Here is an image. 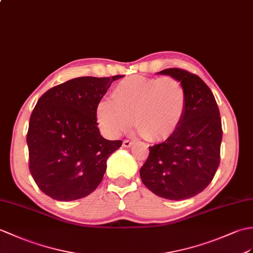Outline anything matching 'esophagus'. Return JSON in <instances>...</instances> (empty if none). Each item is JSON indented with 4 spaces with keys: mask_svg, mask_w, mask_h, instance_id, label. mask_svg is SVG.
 <instances>
[{
    "mask_svg": "<svg viewBox=\"0 0 253 253\" xmlns=\"http://www.w3.org/2000/svg\"><path fill=\"white\" fill-rule=\"evenodd\" d=\"M132 144H133V142H131V141H129V140L123 141V146H124V148H130Z\"/></svg>",
    "mask_w": 253,
    "mask_h": 253,
    "instance_id": "obj_1",
    "label": "esophagus"
}]
</instances>
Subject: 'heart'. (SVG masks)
<instances>
[{
  "label": "heart",
  "mask_w": 253,
  "mask_h": 253,
  "mask_svg": "<svg viewBox=\"0 0 253 253\" xmlns=\"http://www.w3.org/2000/svg\"><path fill=\"white\" fill-rule=\"evenodd\" d=\"M186 91L174 78L131 75L114 87L112 99L105 98L96 107L97 121L103 130L119 137L133 125L150 142L171 137L183 120Z\"/></svg>",
  "instance_id": "obj_1"
}]
</instances>
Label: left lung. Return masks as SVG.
<instances>
[{"label":"left lung","mask_w":253,"mask_h":253,"mask_svg":"<svg viewBox=\"0 0 253 253\" xmlns=\"http://www.w3.org/2000/svg\"><path fill=\"white\" fill-rule=\"evenodd\" d=\"M158 74L181 82L187 96L186 110L172 136L150 146L140 177L157 196L183 201L206 189L219 167L221 117L212 91L199 76L175 68Z\"/></svg>","instance_id":"8db88e82"}]
</instances>
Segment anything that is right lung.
I'll return each mask as SVG.
<instances>
[{
	"instance_id": "1",
	"label": "right lung",
	"mask_w": 253,
	"mask_h": 253,
	"mask_svg": "<svg viewBox=\"0 0 253 253\" xmlns=\"http://www.w3.org/2000/svg\"><path fill=\"white\" fill-rule=\"evenodd\" d=\"M112 78L83 76L47 90L32 111L27 133L29 168L40 190L60 202L89 195L122 146L100 134L96 107Z\"/></svg>"
}]
</instances>
